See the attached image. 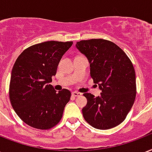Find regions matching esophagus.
<instances>
[{"instance_id": "1", "label": "esophagus", "mask_w": 152, "mask_h": 152, "mask_svg": "<svg viewBox=\"0 0 152 152\" xmlns=\"http://www.w3.org/2000/svg\"><path fill=\"white\" fill-rule=\"evenodd\" d=\"M72 95L74 97H77V96H81V95H82V93H80V92H78V91H73V92L72 93Z\"/></svg>"}]
</instances>
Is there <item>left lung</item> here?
Returning <instances> with one entry per match:
<instances>
[{"mask_svg": "<svg viewBox=\"0 0 152 152\" xmlns=\"http://www.w3.org/2000/svg\"><path fill=\"white\" fill-rule=\"evenodd\" d=\"M76 47L88 59L91 78L101 90L97 97L84 94L88 99L82 109L84 120L100 130L116 127L125 120L135 99V72L132 61L109 40H80Z\"/></svg>", "mask_w": 152, "mask_h": 152, "instance_id": "obj_1", "label": "left lung"}]
</instances>
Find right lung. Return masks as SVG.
Instances as JSON below:
<instances>
[{
    "mask_svg": "<svg viewBox=\"0 0 152 152\" xmlns=\"http://www.w3.org/2000/svg\"><path fill=\"white\" fill-rule=\"evenodd\" d=\"M72 42L46 41L26 48L12 69L9 98L15 112L30 127L46 130L60 122L70 100L68 89L56 92L50 83Z\"/></svg>",
    "mask_w": 152,
    "mask_h": 152,
    "instance_id": "obj_1",
    "label": "right lung"
}]
</instances>
